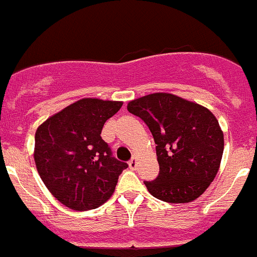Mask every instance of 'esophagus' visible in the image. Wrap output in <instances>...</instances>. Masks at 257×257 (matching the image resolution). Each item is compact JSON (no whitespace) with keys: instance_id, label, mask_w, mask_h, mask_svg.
<instances>
[{"instance_id":"obj_1","label":"esophagus","mask_w":257,"mask_h":257,"mask_svg":"<svg viewBox=\"0 0 257 257\" xmlns=\"http://www.w3.org/2000/svg\"><path fill=\"white\" fill-rule=\"evenodd\" d=\"M128 166H130V169L135 170L136 167H138V157H136V156H134L133 158H131V161H130V162H128Z\"/></svg>"}]
</instances>
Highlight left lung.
Masks as SVG:
<instances>
[{
	"mask_svg": "<svg viewBox=\"0 0 257 257\" xmlns=\"http://www.w3.org/2000/svg\"><path fill=\"white\" fill-rule=\"evenodd\" d=\"M127 110L147 123L157 144L160 175L145 181L152 196L169 203H189L202 196L224 152V134L212 112L169 92L138 97Z\"/></svg>",
	"mask_w": 257,
	"mask_h": 257,
	"instance_id": "obj_1",
	"label": "left lung"
}]
</instances>
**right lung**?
<instances>
[{"label": "right lung", "mask_w": 257, "mask_h": 257, "mask_svg": "<svg viewBox=\"0 0 257 257\" xmlns=\"http://www.w3.org/2000/svg\"><path fill=\"white\" fill-rule=\"evenodd\" d=\"M122 104L83 97L38 126L33 152L36 167L49 192L65 207L94 210L114 193L127 163L112 157L100 134Z\"/></svg>", "instance_id": "1"}]
</instances>
